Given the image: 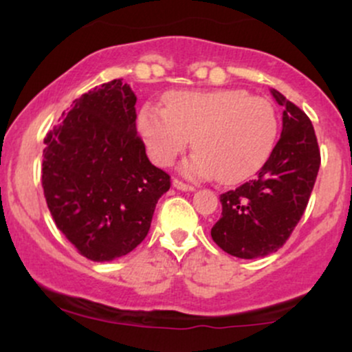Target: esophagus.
Returning a JSON list of instances; mask_svg holds the SVG:
<instances>
[{
	"instance_id": "esophagus-1",
	"label": "esophagus",
	"mask_w": 352,
	"mask_h": 352,
	"mask_svg": "<svg viewBox=\"0 0 352 352\" xmlns=\"http://www.w3.org/2000/svg\"><path fill=\"white\" fill-rule=\"evenodd\" d=\"M172 184H173V187L179 188V190H184V192H192V190H195V187H193V185L185 184V182H182L179 179H173Z\"/></svg>"
}]
</instances>
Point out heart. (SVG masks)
Wrapping results in <instances>:
<instances>
[{"label":"heart","instance_id":"obj_1","mask_svg":"<svg viewBox=\"0 0 352 352\" xmlns=\"http://www.w3.org/2000/svg\"><path fill=\"white\" fill-rule=\"evenodd\" d=\"M139 129L155 164L170 165L193 139L197 152L185 165L187 173L236 184L270 157L278 117L268 99L241 89L175 91L164 98V109L140 111Z\"/></svg>","mask_w":352,"mask_h":352}]
</instances>
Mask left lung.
<instances>
[{
	"instance_id": "obj_1",
	"label": "left lung",
	"mask_w": 352,
	"mask_h": 352,
	"mask_svg": "<svg viewBox=\"0 0 352 352\" xmlns=\"http://www.w3.org/2000/svg\"><path fill=\"white\" fill-rule=\"evenodd\" d=\"M283 111L281 137L253 180L221 193V217L212 238L236 258L278 252L301 220L316 182L321 153L309 117L276 89Z\"/></svg>"
}]
</instances>
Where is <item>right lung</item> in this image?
<instances>
[{
	"label": "right lung",
	"instance_id": "obj_1",
	"mask_svg": "<svg viewBox=\"0 0 352 352\" xmlns=\"http://www.w3.org/2000/svg\"><path fill=\"white\" fill-rule=\"evenodd\" d=\"M122 79L72 102L44 137L43 190L56 227L92 261L131 253L147 236L170 175L151 164Z\"/></svg>",
	"mask_w": 352,
	"mask_h": 352
}]
</instances>
